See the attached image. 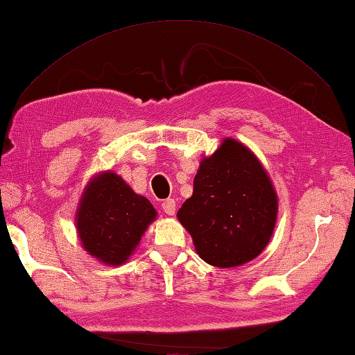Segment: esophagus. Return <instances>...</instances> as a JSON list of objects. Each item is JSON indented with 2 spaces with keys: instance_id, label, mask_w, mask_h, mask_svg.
Masks as SVG:
<instances>
[{
  "instance_id": "1",
  "label": "esophagus",
  "mask_w": 355,
  "mask_h": 355,
  "mask_svg": "<svg viewBox=\"0 0 355 355\" xmlns=\"http://www.w3.org/2000/svg\"><path fill=\"white\" fill-rule=\"evenodd\" d=\"M162 207H163V211L168 214V215H173V214H175V200H173V198L164 200L163 203H162Z\"/></svg>"
}]
</instances>
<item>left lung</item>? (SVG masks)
<instances>
[{
  "label": "left lung",
  "mask_w": 355,
  "mask_h": 355,
  "mask_svg": "<svg viewBox=\"0 0 355 355\" xmlns=\"http://www.w3.org/2000/svg\"><path fill=\"white\" fill-rule=\"evenodd\" d=\"M279 197L254 152L227 137L200 162L192 197L177 212L201 260L217 268L246 265L272 237Z\"/></svg>",
  "instance_id": "1"
}]
</instances>
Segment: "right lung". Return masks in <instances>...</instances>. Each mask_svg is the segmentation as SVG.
Listing matches in <instances>:
<instances>
[{
  "label": "right lung",
  "instance_id": "right-lung-1",
  "mask_svg": "<svg viewBox=\"0 0 355 355\" xmlns=\"http://www.w3.org/2000/svg\"><path fill=\"white\" fill-rule=\"evenodd\" d=\"M157 211L112 171L95 173L81 193L75 227L85 251L107 266H120L137 251Z\"/></svg>",
  "mask_w": 355,
  "mask_h": 355
}]
</instances>
